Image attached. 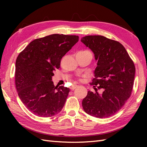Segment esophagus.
<instances>
[{"label": "esophagus", "mask_w": 147, "mask_h": 147, "mask_svg": "<svg viewBox=\"0 0 147 147\" xmlns=\"http://www.w3.org/2000/svg\"><path fill=\"white\" fill-rule=\"evenodd\" d=\"M78 86L77 85H73V86H71V89L72 90H74V89H75L76 87H77Z\"/></svg>", "instance_id": "obj_1"}]
</instances>
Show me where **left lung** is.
I'll list each match as a JSON object with an SVG mask.
<instances>
[{
	"label": "left lung",
	"mask_w": 147,
	"mask_h": 147,
	"mask_svg": "<svg viewBox=\"0 0 147 147\" xmlns=\"http://www.w3.org/2000/svg\"><path fill=\"white\" fill-rule=\"evenodd\" d=\"M81 41L92 50L97 61L91 85L103 90L102 94L88 91L82 101L83 108L95 117H111L123 107L131 94L135 64L117 41L101 35L86 36Z\"/></svg>",
	"instance_id": "1"
}]
</instances>
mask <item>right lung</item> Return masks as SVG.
<instances>
[{
	"label": "right lung",
	"mask_w": 147,
	"mask_h": 147,
	"mask_svg": "<svg viewBox=\"0 0 147 147\" xmlns=\"http://www.w3.org/2000/svg\"><path fill=\"white\" fill-rule=\"evenodd\" d=\"M78 40V36L52 34L33 40L18 55L16 87L21 100L33 114L49 117L63 108L69 88L55 86L52 77L62 57Z\"/></svg>",
	"instance_id": "1"
}]
</instances>
